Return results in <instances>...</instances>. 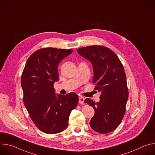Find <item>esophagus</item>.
<instances>
[{"mask_svg":"<svg viewBox=\"0 0 155 155\" xmlns=\"http://www.w3.org/2000/svg\"><path fill=\"white\" fill-rule=\"evenodd\" d=\"M84 97H82V96H80V97H79V103H80V104H83V103H84Z\"/></svg>","mask_w":155,"mask_h":155,"instance_id":"1","label":"esophagus"}]
</instances>
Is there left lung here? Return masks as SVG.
I'll use <instances>...</instances> for the list:
<instances>
[{"label":"left lung","mask_w":155,"mask_h":155,"mask_svg":"<svg viewBox=\"0 0 155 155\" xmlns=\"http://www.w3.org/2000/svg\"><path fill=\"white\" fill-rule=\"evenodd\" d=\"M77 51L91 62L94 90L101 93L98 102L84 100L95 111L90 126L98 133H109L120 125L126 111L129 93L123 65L112 50L104 46L83 47Z\"/></svg>","instance_id":"8db88e82"}]
</instances>
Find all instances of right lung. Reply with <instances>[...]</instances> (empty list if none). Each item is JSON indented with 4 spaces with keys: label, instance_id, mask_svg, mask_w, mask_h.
Returning a JSON list of instances; mask_svg holds the SVG:
<instances>
[{
    "label": "right lung",
    "instance_id": "add662e5",
    "mask_svg": "<svg viewBox=\"0 0 155 155\" xmlns=\"http://www.w3.org/2000/svg\"><path fill=\"white\" fill-rule=\"evenodd\" d=\"M72 51L56 48L38 50L29 56L22 73L25 106L35 126L47 134H57L67 128L71 112L78 102L75 93L56 95L53 87L59 80V64Z\"/></svg>",
    "mask_w": 155,
    "mask_h": 155
}]
</instances>
